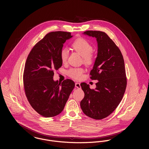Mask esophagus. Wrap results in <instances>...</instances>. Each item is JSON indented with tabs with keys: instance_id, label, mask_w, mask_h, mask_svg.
I'll use <instances>...</instances> for the list:
<instances>
[{
	"instance_id": "esophagus-1",
	"label": "esophagus",
	"mask_w": 149,
	"mask_h": 149,
	"mask_svg": "<svg viewBox=\"0 0 149 149\" xmlns=\"http://www.w3.org/2000/svg\"><path fill=\"white\" fill-rule=\"evenodd\" d=\"M75 86L77 88H81V86H80V84L79 83H75Z\"/></svg>"
}]
</instances>
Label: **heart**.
Wrapping results in <instances>:
<instances>
[{
    "mask_svg": "<svg viewBox=\"0 0 149 149\" xmlns=\"http://www.w3.org/2000/svg\"><path fill=\"white\" fill-rule=\"evenodd\" d=\"M72 47L77 52H78L82 57L84 64L89 65L92 64L93 61V56L92 53L93 49L92 45L86 39L80 38L74 41L72 44ZM69 55V50L66 48L61 49L60 52V58L63 63H65L68 59ZM84 69L81 68H73L70 69L68 71V74L70 77L79 80L83 77Z\"/></svg>",
    "mask_w": 149,
    "mask_h": 149,
    "instance_id": "heart-1",
    "label": "heart"
}]
</instances>
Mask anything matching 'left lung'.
I'll return each instance as SVG.
<instances>
[{
  "label": "left lung",
  "mask_w": 149,
  "mask_h": 149,
  "mask_svg": "<svg viewBox=\"0 0 149 149\" xmlns=\"http://www.w3.org/2000/svg\"><path fill=\"white\" fill-rule=\"evenodd\" d=\"M83 34L97 41V54L90 78L98 82L95 89L81 83L85 95L80 106L86 116L100 120L112 113L123 97L127 85L125 62L120 49L106 33L89 30Z\"/></svg>",
  "instance_id": "obj_1"
}]
</instances>
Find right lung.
Listing matches in <instances>:
<instances>
[{
    "label": "right lung",
    "instance_id": "1",
    "mask_svg": "<svg viewBox=\"0 0 149 149\" xmlns=\"http://www.w3.org/2000/svg\"><path fill=\"white\" fill-rule=\"evenodd\" d=\"M72 37L69 32H50L33 47L27 58L23 73L25 94L31 106L45 118L63 111L74 87L72 80L62 83L53 80L54 71L63 64V44Z\"/></svg>",
    "mask_w": 149,
    "mask_h": 149
}]
</instances>
